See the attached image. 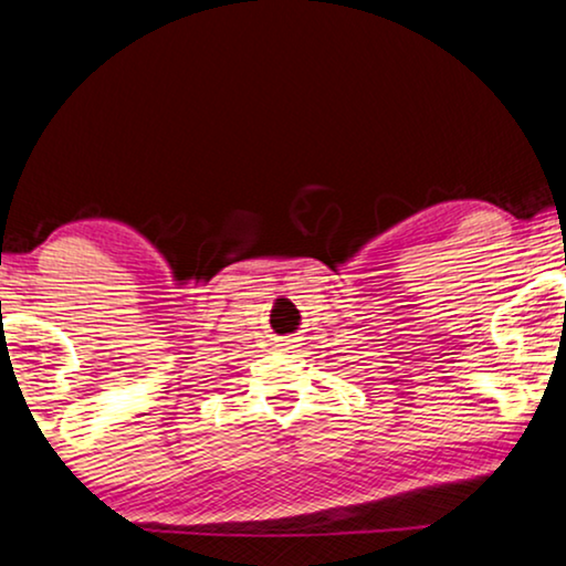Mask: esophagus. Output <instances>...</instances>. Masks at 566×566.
<instances>
[{"instance_id":"esophagus-1","label":"esophagus","mask_w":566,"mask_h":566,"mask_svg":"<svg viewBox=\"0 0 566 566\" xmlns=\"http://www.w3.org/2000/svg\"><path fill=\"white\" fill-rule=\"evenodd\" d=\"M283 346H289V344H283Z\"/></svg>"}]
</instances>
